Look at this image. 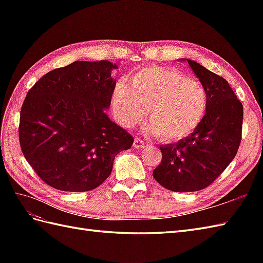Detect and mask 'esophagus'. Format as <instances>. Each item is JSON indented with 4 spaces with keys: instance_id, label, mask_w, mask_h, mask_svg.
<instances>
[{
    "instance_id": "obj_1",
    "label": "esophagus",
    "mask_w": 263,
    "mask_h": 263,
    "mask_svg": "<svg viewBox=\"0 0 263 263\" xmlns=\"http://www.w3.org/2000/svg\"><path fill=\"white\" fill-rule=\"evenodd\" d=\"M147 146V143L144 142L142 139L136 137L135 138V142H133V147H135L136 149H142Z\"/></svg>"
}]
</instances>
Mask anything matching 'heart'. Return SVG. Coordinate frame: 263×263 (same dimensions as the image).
I'll list each match as a JSON object with an SVG mask.
<instances>
[{"mask_svg":"<svg viewBox=\"0 0 263 263\" xmlns=\"http://www.w3.org/2000/svg\"><path fill=\"white\" fill-rule=\"evenodd\" d=\"M208 92L198 80L180 71L149 66L136 72L131 83L122 79L114 87L111 105L123 126L141 122L148 113V130L165 141L189 137L202 123L208 109Z\"/></svg>","mask_w":263,"mask_h":263,"instance_id":"heart-1","label":"heart"}]
</instances>
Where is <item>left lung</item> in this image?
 Returning <instances> with one entry per match:
<instances>
[{"instance_id": "8db88e82", "label": "left lung", "mask_w": 263, "mask_h": 263, "mask_svg": "<svg viewBox=\"0 0 263 263\" xmlns=\"http://www.w3.org/2000/svg\"><path fill=\"white\" fill-rule=\"evenodd\" d=\"M193 72L208 92V109L192 135L160 146V164L153 172L161 186L174 192L205 189L235 157L242 140L243 105L228 82L189 59Z\"/></svg>"}]
</instances>
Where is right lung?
Here are the masks:
<instances>
[{"instance_id":"right-lung-1","label":"right lung","mask_w":263,"mask_h":263,"mask_svg":"<svg viewBox=\"0 0 263 263\" xmlns=\"http://www.w3.org/2000/svg\"><path fill=\"white\" fill-rule=\"evenodd\" d=\"M108 61H76L44 74L20 111L19 141L26 160L47 185L86 192L99 186L115 156L133 137L105 113L116 81Z\"/></svg>"}]
</instances>
